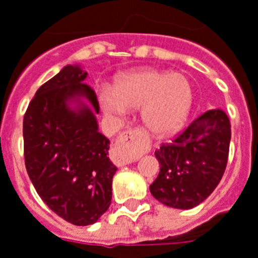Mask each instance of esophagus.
Masks as SVG:
<instances>
[{"instance_id":"1","label":"esophagus","mask_w":258,"mask_h":258,"mask_svg":"<svg viewBox=\"0 0 258 258\" xmlns=\"http://www.w3.org/2000/svg\"><path fill=\"white\" fill-rule=\"evenodd\" d=\"M151 149L149 140L144 134V131L138 128L128 130L120 134L117 140V151L114 154V160L118 166L128 165L134 160L140 159L142 155L147 154Z\"/></svg>"}]
</instances>
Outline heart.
<instances>
[{
  "label": "heart",
  "mask_w": 258,
  "mask_h": 258,
  "mask_svg": "<svg viewBox=\"0 0 258 258\" xmlns=\"http://www.w3.org/2000/svg\"><path fill=\"white\" fill-rule=\"evenodd\" d=\"M96 100L104 114L110 117H123L128 110L141 109L145 128L156 137H166L185 124L191 113L194 92L183 74L144 68L121 75L113 91L99 89Z\"/></svg>",
  "instance_id": "obj_1"
}]
</instances>
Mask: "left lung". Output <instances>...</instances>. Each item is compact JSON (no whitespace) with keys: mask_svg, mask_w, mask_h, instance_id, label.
<instances>
[{"mask_svg":"<svg viewBox=\"0 0 258 258\" xmlns=\"http://www.w3.org/2000/svg\"><path fill=\"white\" fill-rule=\"evenodd\" d=\"M229 144V117L222 109L205 111L172 144L155 151L160 172L149 185L151 194L177 210L200 205L222 179Z\"/></svg>","mask_w":258,"mask_h":258,"instance_id":"8db88e82","label":"left lung"}]
</instances>
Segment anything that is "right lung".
Here are the masks:
<instances>
[{
    "instance_id": "right-lung-1",
    "label": "right lung",
    "mask_w": 258,
    "mask_h": 258,
    "mask_svg": "<svg viewBox=\"0 0 258 258\" xmlns=\"http://www.w3.org/2000/svg\"><path fill=\"white\" fill-rule=\"evenodd\" d=\"M86 77L79 64L66 66L37 89L23 117L25 165L36 191L78 226L107 211L117 170L107 156L110 141L99 133V104Z\"/></svg>"
}]
</instances>
